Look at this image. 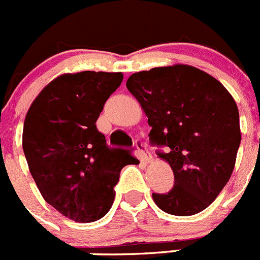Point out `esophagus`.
<instances>
[{"mask_svg": "<svg viewBox=\"0 0 260 260\" xmlns=\"http://www.w3.org/2000/svg\"><path fill=\"white\" fill-rule=\"evenodd\" d=\"M135 147H137L138 157H139L140 161H142L143 164H149V162H151V161H152V156L148 153V152H147L146 146L143 144V142H140V140H137V143H135Z\"/></svg>", "mask_w": 260, "mask_h": 260, "instance_id": "obj_1", "label": "esophagus"}]
</instances>
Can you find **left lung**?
I'll use <instances>...</instances> for the list:
<instances>
[{
  "mask_svg": "<svg viewBox=\"0 0 260 260\" xmlns=\"http://www.w3.org/2000/svg\"><path fill=\"white\" fill-rule=\"evenodd\" d=\"M126 87L148 117L152 143L166 146L158 157L170 165L174 187L153 193L171 215L205 210L230 180L241 142L239 109L216 78L187 64L133 73Z\"/></svg>",
  "mask_w": 260,
  "mask_h": 260,
  "instance_id": "obj_1",
  "label": "left lung"
}]
</instances>
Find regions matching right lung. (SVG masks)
Listing matches in <instances>:
<instances>
[{
  "instance_id": "add662e5",
  "label": "right lung",
  "mask_w": 260,
  "mask_h": 260,
  "mask_svg": "<svg viewBox=\"0 0 260 260\" xmlns=\"http://www.w3.org/2000/svg\"><path fill=\"white\" fill-rule=\"evenodd\" d=\"M122 80L121 72L64 73L41 90L25 116L23 151L38 190L75 222L103 218L121 169L138 162L108 148L95 125Z\"/></svg>"
}]
</instances>
